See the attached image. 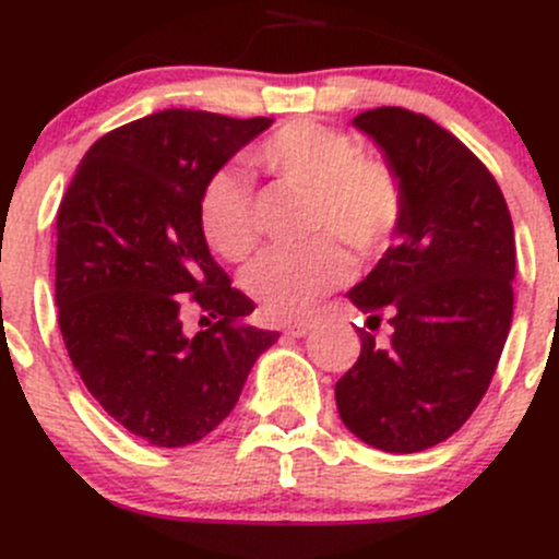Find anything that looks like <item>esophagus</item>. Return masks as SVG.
<instances>
[{
	"mask_svg": "<svg viewBox=\"0 0 559 559\" xmlns=\"http://www.w3.org/2000/svg\"><path fill=\"white\" fill-rule=\"evenodd\" d=\"M310 329H312V325L307 323V320H297V323H288L284 333H288V336H294V338H301V336H307V333H310Z\"/></svg>",
	"mask_w": 559,
	"mask_h": 559,
	"instance_id": "34e87169",
	"label": "esophagus"
}]
</instances>
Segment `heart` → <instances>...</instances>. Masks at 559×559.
<instances>
[{"label": "heart", "instance_id": "heart-1", "mask_svg": "<svg viewBox=\"0 0 559 559\" xmlns=\"http://www.w3.org/2000/svg\"><path fill=\"white\" fill-rule=\"evenodd\" d=\"M252 165L312 199L310 230H331L355 252L370 254L391 239L402 217L400 178L336 128L294 120L254 146ZM199 226L221 258L239 262L258 243L252 194L239 173L221 170L199 199ZM349 260L323 236L305 247H273L241 275L243 292L273 320L307 316L318 299L349 278Z\"/></svg>", "mask_w": 559, "mask_h": 559}]
</instances>
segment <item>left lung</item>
<instances>
[{
    "label": "left lung",
    "mask_w": 559,
    "mask_h": 559,
    "mask_svg": "<svg viewBox=\"0 0 559 559\" xmlns=\"http://www.w3.org/2000/svg\"><path fill=\"white\" fill-rule=\"evenodd\" d=\"M400 178L394 243L355 288L368 329L336 383L344 426L365 444L409 454L441 444L484 400L512 323L515 234L486 165L431 118L376 107L352 120Z\"/></svg>",
    "instance_id": "obj_1"
}]
</instances>
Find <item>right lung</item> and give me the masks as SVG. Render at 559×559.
Masks as SVG:
<instances>
[{
	"instance_id": "1",
	"label": "right lung",
	"mask_w": 559,
	"mask_h": 559,
	"mask_svg": "<svg viewBox=\"0 0 559 559\" xmlns=\"http://www.w3.org/2000/svg\"><path fill=\"white\" fill-rule=\"evenodd\" d=\"M271 118L163 110L94 141L57 210L55 301L81 381L133 436L186 447L215 431L275 331L241 323L199 226L204 186ZM214 318L189 337L182 312Z\"/></svg>"
}]
</instances>
